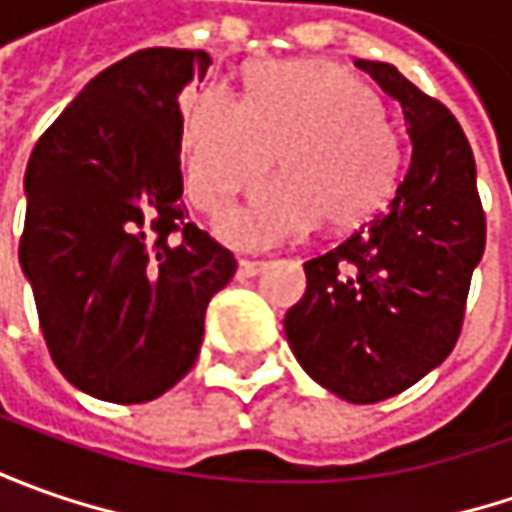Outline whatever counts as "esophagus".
I'll list each match as a JSON object with an SVG mask.
<instances>
[{
	"instance_id": "obj_1",
	"label": "esophagus",
	"mask_w": 512,
	"mask_h": 512,
	"mask_svg": "<svg viewBox=\"0 0 512 512\" xmlns=\"http://www.w3.org/2000/svg\"><path fill=\"white\" fill-rule=\"evenodd\" d=\"M267 267V262H259V259H242L239 262V276H259Z\"/></svg>"
}]
</instances>
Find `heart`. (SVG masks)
<instances>
[{"instance_id":"obj_1","label":"heart","mask_w":512,"mask_h":512,"mask_svg":"<svg viewBox=\"0 0 512 512\" xmlns=\"http://www.w3.org/2000/svg\"><path fill=\"white\" fill-rule=\"evenodd\" d=\"M279 165V182L219 219V236L265 247L319 219L347 230L396 193L404 139L382 99L333 62H259L245 76V105L225 88L202 90L185 110L182 162L193 205L219 213Z\"/></svg>"}]
</instances>
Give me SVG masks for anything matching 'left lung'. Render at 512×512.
Listing matches in <instances>:
<instances>
[{"instance_id":"left-lung-1","label":"left lung","mask_w":512,"mask_h":512,"mask_svg":"<svg viewBox=\"0 0 512 512\" xmlns=\"http://www.w3.org/2000/svg\"><path fill=\"white\" fill-rule=\"evenodd\" d=\"M404 113L410 168L387 210L305 262L307 290L285 336L313 382L373 404L450 356L484 253L476 159L456 116L387 62L356 59Z\"/></svg>"}]
</instances>
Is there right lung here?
I'll use <instances>...</instances> for the list:
<instances>
[{"instance_id": "obj_1", "label": "right lung", "mask_w": 512, "mask_h": 512, "mask_svg": "<svg viewBox=\"0 0 512 512\" xmlns=\"http://www.w3.org/2000/svg\"><path fill=\"white\" fill-rule=\"evenodd\" d=\"M207 68L205 50H136L30 153L19 265L53 364L102 402H150L185 379L207 305L236 273L179 202V93Z\"/></svg>"}]
</instances>
